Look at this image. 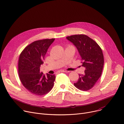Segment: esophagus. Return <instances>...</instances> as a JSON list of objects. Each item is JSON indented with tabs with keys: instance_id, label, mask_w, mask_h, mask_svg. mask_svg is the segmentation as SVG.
Returning a JSON list of instances; mask_svg holds the SVG:
<instances>
[{
	"instance_id": "obj_1",
	"label": "esophagus",
	"mask_w": 124,
	"mask_h": 124,
	"mask_svg": "<svg viewBox=\"0 0 124 124\" xmlns=\"http://www.w3.org/2000/svg\"><path fill=\"white\" fill-rule=\"evenodd\" d=\"M66 71H65L64 70H60L59 71H58V72H66Z\"/></svg>"
}]
</instances>
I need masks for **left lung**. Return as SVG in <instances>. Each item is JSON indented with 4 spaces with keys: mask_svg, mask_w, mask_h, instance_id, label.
Masks as SVG:
<instances>
[{
    "mask_svg": "<svg viewBox=\"0 0 124 124\" xmlns=\"http://www.w3.org/2000/svg\"><path fill=\"white\" fill-rule=\"evenodd\" d=\"M76 47L85 67L84 74H79L74 85L79 90L86 91L92 89L101 76L104 64L102 50L97 42L84 34L66 37Z\"/></svg>",
    "mask_w": 124,
    "mask_h": 124,
    "instance_id": "obj_1",
    "label": "left lung"
}]
</instances>
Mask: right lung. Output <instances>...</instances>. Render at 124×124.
<instances>
[{
  "instance_id": "1",
  "label": "right lung",
  "mask_w": 124,
  "mask_h": 124,
  "mask_svg": "<svg viewBox=\"0 0 124 124\" xmlns=\"http://www.w3.org/2000/svg\"><path fill=\"white\" fill-rule=\"evenodd\" d=\"M54 38L35 41L27 46L21 53L18 62V73L23 86L31 93L37 95L47 93L52 89L54 74L40 72L45 54Z\"/></svg>"
}]
</instances>
